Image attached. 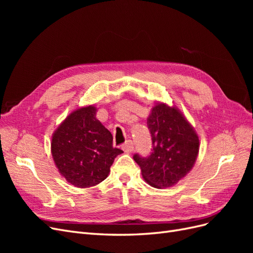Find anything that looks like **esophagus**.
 <instances>
[{"instance_id":"obj_1","label":"esophagus","mask_w":253,"mask_h":253,"mask_svg":"<svg viewBox=\"0 0 253 253\" xmlns=\"http://www.w3.org/2000/svg\"><path fill=\"white\" fill-rule=\"evenodd\" d=\"M122 149L126 153H131L134 150V143L132 140H127L124 144H122Z\"/></svg>"}]
</instances>
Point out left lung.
<instances>
[{"instance_id":"obj_1","label":"left lung","mask_w":253,"mask_h":253,"mask_svg":"<svg viewBox=\"0 0 253 253\" xmlns=\"http://www.w3.org/2000/svg\"><path fill=\"white\" fill-rule=\"evenodd\" d=\"M147 124L152 137L151 153L145 157L136 153L133 158L150 186L171 187L192 169L200 140L182 115L166 104L153 108Z\"/></svg>"}]
</instances>
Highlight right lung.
Listing matches in <instances>:
<instances>
[{"mask_svg":"<svg viewBox=\"0 0 253 253\" xmlns=\"http://www.w3.org/2000/svg\"><path fill=\"white\" fill-rule=\"evenodd\" d=\"M113 136L96 119V109L72 113L52 136L51 154L60 173L72 185L88 188L104 180L117 155Z\"/></svg>","mask_w":253,"mask_h":253,"instance_id":"right-lung-1","label":"right lung"}]
</instances>
